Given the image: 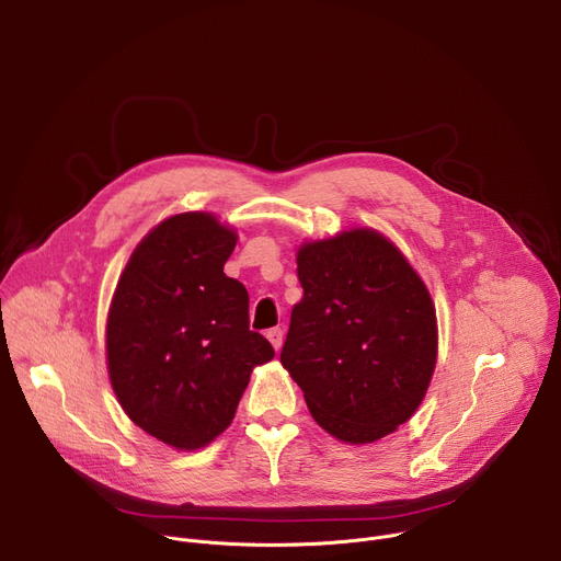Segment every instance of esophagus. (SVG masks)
Segmentation results:
<instances>
[{"mask_svg": "<svg viewBox=\"0 0 561 561\" xmlns=\"http://www.w3.org/2000/svg\"><path fill=\"white\" fill-rule=\"evenodd\" d=\"M266 339L271 341V345L275 347V352H279V350H282V343H284V331H282L279 327H275V329H268Z\"/></svg>", "mask_w": 561, "mask_h": 561, "instance_id": "obj_1", "label": "esophagus"}]
</instances>
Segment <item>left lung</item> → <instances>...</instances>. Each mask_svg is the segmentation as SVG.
<instances>
[{
	"label": "left lung",
	"mask_w": 561,
	"mask_h": 561,
	"mask_svg": "<svg viewBox=\"0 0 561 561\" xmlns=\"http://www.w3.org/2000/svg\"><path fill=\"white\" fill-rule=\"evenodd\" d=\"M305 288L282 365L313 420L333 437L369 444L420 408L437 358L428 288L383 234L358 228L297 250Z\"/></svg>",
	"instance_id": "1"
}]
</instances>
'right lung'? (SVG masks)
I'll return each instance as SVG.
<instances>
[{
    "label": "right lung",
    "mask_w": 561,
    "mask_h": 561,
    "mask_svg": "<svg viewBox=\"0 0 561 561\" xmlns=\"http://www.w3.org/2000/svg\"><path fill=\"white\" fill-rule=\"evenodd\" d=\"M234 245L216 216L175 214L139 241L110 305L112 390L141 431L180 451L226 431L252 367L275 356L250 331L245 286L222 273Z\"/></svg>",
    "instance_id": "1"
}]
</instances>
